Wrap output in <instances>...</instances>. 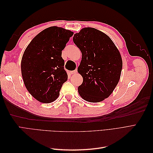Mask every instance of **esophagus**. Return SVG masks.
<instances>
[{
	"label": "esophagus",
	"instance_id": "34e87169",
	"mask_svg": "<svg viewBox=\"0 0 153 153\" xmlns=\"http://www.w3.org/2000/svg\"><path fill=\"white\" fill-rule=\"evenodd\" d=\"M71 73V74H76V73H77V69H75V70H73V71H71L70 72Z\"/></svg>",
	"mask_w": 153,
	"mask_h": 153
}]
</instances>
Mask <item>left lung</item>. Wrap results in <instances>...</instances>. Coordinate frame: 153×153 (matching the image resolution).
Wrapping results in <instances>:
<instances>
[{
  "label": "left lung",
  "instance_id": "8db88e82",
  "mask_svg": "<svg viewBox=\"0 0 153 153\" xmlns=\"http://www.w3.org/2000/svg\"><path fill=\"white\" fill-rule=\"evenodd\" d=\"M73 40L82 55L78 72L83 82L78 87V93L89 102H100L112 93L119 81L121 54L107 35L94 28L81 29Z\"/></svg>",
  "mask_w": 153,
  "mask_h": 153
}]
</instances>
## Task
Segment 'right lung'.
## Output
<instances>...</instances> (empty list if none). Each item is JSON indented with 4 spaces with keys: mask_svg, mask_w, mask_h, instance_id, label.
Returning <instances> with one entry per match:
<instances>
[{
    "mask_svg": "<svg viewBox=\"0 0 153 153\" xmlns=\"http://www.w3.org/2000/svg\"><path fill=\"white\" fill-rule=\"evenodd\" d=\"M73 35V32L61 27H48L34 37L23 54L21 71L24 84L41 103L56 100L68 80L62 50Z\"/></svg>",
    "mask_w": 153,
    "mask_h": 153,
    "instance_id": "right-lung-1",
    "label": "right lung"
}]
</instances>
